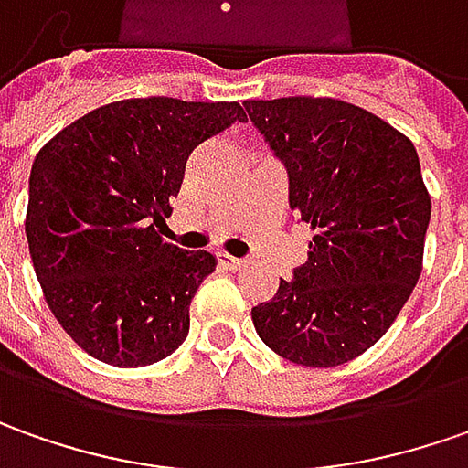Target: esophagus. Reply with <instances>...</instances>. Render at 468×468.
Instances as JSON below:
<instances>
[{
    "instance_id": "1",
    "label": "esophagus",
    "mask_w": 468,
    "mask_h": 468,
    "mask_svg": "<svg viewBox=\"0 0 468 468\" xmlns=\"http://www.w3.org/2000/svg\"><path fill=\"white\" fill-rule=\"evenodd\" d=\"M219 264L228 266V269H240V266H246V259H238V256H230V253H219Z\"/></svg>"
}]
</instances>
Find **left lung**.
Returning <instances> with one entry per match:
<instances>
[{
	"label": "left lung",
	"instance_id": "8db88e82",
	"mask_svg": "<svg viewBox=\"0 0 468 468\" xmlns=\"http://www.w3.org/2000/svg\"><path fill=\"white\" fill-rule=\"evenodd\" d=\"M287 168L290 209L311 225L308 261L250 318L290 363L334 367L391 329L422 274L430 194L410 137L339 98L246 101Z\"/></svg>",
	"mask_w": 468,
	"mask_h": 468
}]
</instances>
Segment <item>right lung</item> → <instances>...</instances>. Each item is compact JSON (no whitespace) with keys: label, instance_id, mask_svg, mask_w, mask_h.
Here are the masks:
<instances>
[{"label":"right lung","instance_id":"1","mask_svg":"<svg viewBox=\"0 0 468 468\" xmlns=\"http://www.w3.org/2000/svg\"><path fill=\"white\" fill-rule=\"evenodd\" d=\"M240 103L129 98L85 113L36 154L25 235L43 298L95 360L142 367L188 334V305L215 256L163 240L188 154Z\"/></svg>","mask_w":468,"mask_h":468}]
</instances>
